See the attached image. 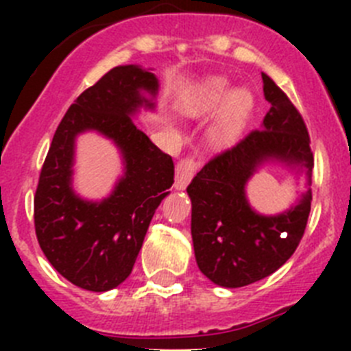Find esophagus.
Returning <instances> with one entry per match:
<instances>
[{
	"label": "esophagus",
	"mask_w": 351,
	"mask_h": 351,
	"mask_svg": "<svg viewBox=\"0 0 351 351\" xmlns=\"http://www.w3.org/2000/svg\"><path fill=\"white\" fill-rule=\"evenodd\" d=\"M198 169V161H195L193 158H184L178 163L176 167V190H184L186 186L190 184V181L193 179L195 170Z\"/></svg>",
	"instance_id": "34e87169"
}]
</instances>
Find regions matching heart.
<instances>
[{
  "label": "heart",
  "mask_w": 351,
  "mask_h": 351,
  "mask_svg": "<svg viewBox=\"0 0 351 351\" xmlns=\"http://www.w3.org/2000/svg\"><path fill=\"white\" fill-rule=\"evenodd\" d=\"M179 107L188 117L218 112L207 130V141L214 149H225L241 137L255 108V100L247 89H235L230 80L210 77L186 96Z\"/></svg>",
  "instance_id": "heart-1"
}]
</instances>
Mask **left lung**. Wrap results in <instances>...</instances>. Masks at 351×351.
I'll use <instances>...</instances> for the list:
<instances>
[{
  "mask_svg": "<svg viewBox=\"0 0 351 351\" xmlns=\"http://www.w3.org/2000/svg\"><path fill=\"white\" fill-rule=\"evenodd\" d=\"M263 96L271 104L260 130L210 160L186 188L191 200V239L198 269L214 285L239 288L276 272L293 255L311 210L313 153L302 117L267 75ZM280 165L304 190L278 215L250 207L245 186L263 166Z\"/></svg>",
  "mask_w": 351,
  "mask_h": 351,
  "instance_id": "obj_1",
  "label": "left lung"
}]
</instances>
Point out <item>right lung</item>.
<instances>
[{
	"label": "right lung",
	"mask_w": 351,
	"mask_h": 351,
	"mask_svg": "<svg viewBox=\"0 0 351 351\" xmlns=\"http://www.w3.org/2000/svg\"><path fill=\"white\" fill-rule=\"evenodd\" d=\"M160 89L153 68L121 64L82 93L52 138L35 195V230L43 255L75 287L107 291L132 274L154 210L170 193L173 161L133 119L154 110ZM110 140L123 161L113 191L89 201L73 188L76 137Z\"/></svg>",
	"instance_id": "add662e5"
}]
</instances>
